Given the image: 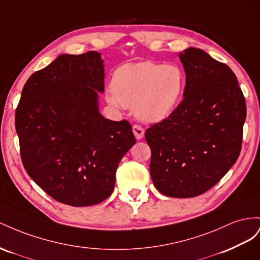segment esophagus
<instances>
[{
    "label": "esophagus",
    "instance_id": "1",
    "mask_svg": "<svg viewBox=\"0 0 260 260\" xmlns=\"http://www.w3.org/2000/svg\"><path fill=\"white\" fill-rule=\"evenodd\" d=\"M133 133H134V135H135V137H136L137 140H140V139H142V138L144 137V135H145L144 128L142 127V126H139V125H137V124H135L134 126H133Z\"/></svg>",
    "mask_w": 260,
    "mask_h": 260
}]
</instances>
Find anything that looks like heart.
Returning a JSON list of instances; mask_svg holds the SVG:
<instances>
[{"label":"heart","mask_w":260,"mask_h":260,"mask_svg":"<svg viewBox=\"0 0 260 260\" xmlns=\"http://www.w3.org/2000/svg\"><path fill=\"white\" fill-rule=\"evenodd\" d=\"M112 90L106 99L111 106L133 108L145 122H161L180 105L185 76L176 65L155 62L125 64L118 68L111 81Z\"/></svg>","instance_id":"heart-1"}]
</instances>
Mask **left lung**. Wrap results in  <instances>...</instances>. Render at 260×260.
Here are the masks:
<instances>
[{
    "label": "left lung",
    "mask_w": 260,
    "mask_h": 260,
    "mask_svg": "<svg viewBox=\"0 0 260 260\" xmlns=\"http://www.w3.org/2000/svg\"><path fill=\"white\" fill-rule=\"evenodd\" d=\"M179 57L186 75L183 101L145 137L151 149L150 175L161 194H204L239 158L246 103L235 74L197 48Z\"/></svg>",
    "instance_id": "left-lung-1"
}]
</instances>
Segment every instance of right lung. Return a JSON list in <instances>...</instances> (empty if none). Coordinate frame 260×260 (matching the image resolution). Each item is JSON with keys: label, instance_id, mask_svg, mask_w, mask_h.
<instances>
[{"label": "right lung", "instance_id": "obj_1", "mask_svg": "<svg viewBox=\"0 0 260 260\" xmlns=\"http://www.w3.org/2000/svg\"><path fill=\"white\" fill-rule=\"evenodd\" d=\"M105 66L99 52L61 54L34 73L15 114L24 168L57 202L100 204L114 189L118 163L136 139L127 121L99 112Z\"/></svg>", "mask_w": 260, "mask_h": 260}]
</instances>
